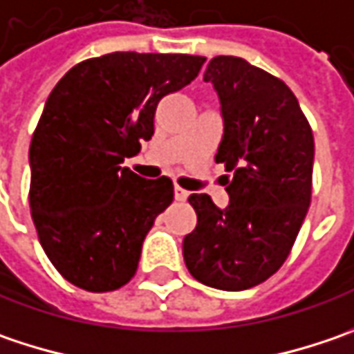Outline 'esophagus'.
I'll use <instances>...</instances> for the list:
<instances>
[{
    "label": "esophagus",
    "instance_id": "esophagus-1",
    "mask_svg": "<svg viewBox=\"0 0 354 354\" xmlns=\"http://www.w3.org/2000/svg\"><path fill=\"white\" fill-rule=\"evenodd\" d=\"M174 198H176L178 202H186V198H188V190H184V188L176 186V188H174Z\"/></svg>",
    "mask_w": 354,
    "mask_h": 354
}]
</instances>
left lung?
Returning a JSON list of instances; mask_svg holds the SVG:
<instances>
[{"label":"left lung","mask_w":354,"mask_h":354,"mask_svg":"<svg viewBox=\"0 0 354 354\" xmlns=\"http://www.w3.org/2000/svg\"><path fill=\"white\" fill-rule=\"evenodd\" d=\"M204 81L223 120L216 162L234 176L225 207L207 194L188 198L198 223L182 252L200 283L241 291L271 277L293 248L311 204L313 132L291 88L241 57H214Z\"/></svg>","instance_id":"1"}]
</instances>
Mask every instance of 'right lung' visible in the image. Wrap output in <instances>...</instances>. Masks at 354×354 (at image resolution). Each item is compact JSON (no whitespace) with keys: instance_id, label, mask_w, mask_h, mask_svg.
I'll return each mask as SVG.
<instances>
[{"instance_id":"obj_1","label":"right lung","mask_w":354,"mask_h":354,"mask_svg":"<svg viewBox=\"0 0 354 354\" xmlns=\"http://www.w3.org/2000/svg\"><path fill=\"white\" fill-rule=\"evenodd\" d=\"M204 61L116 51L75 65L51 91L29 147V206L43 252L69 283L104 293L136 273L174 186L120 164L152 138L162 97L190 85Z\"/></svg>"}]
</instances>
